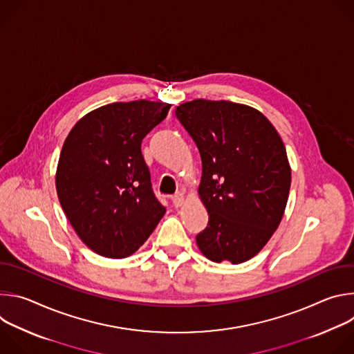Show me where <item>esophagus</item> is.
I'll use <instances>...</instances> for the list:
<instances>
[{
	"label": "esophagus",
	"mask_w": 354,
	"mask_h": 354,
	"mask_svg": "<svg viewBox=\"0 0 354 354\" xmlns=\"http://www.w3.org/2000/svg\"><path fill=\"white\" fill-rule=\"evenodd\" d=\"M171 200H172V205H174V207H180L182 205H183V200H185V197H183V193L182 192H178V193H175L172 197H171Z\"/></svg>",
	"instance_id": "1"
}]
</instances>
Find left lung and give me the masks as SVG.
I'll list each match as a JSON object with an SVG mask.
<instances>
[{
	"instance_id": "1",
	"label": "left lung",
	"mask_w": 354,
	"mask_h": 354,
	"mask_svg": "<svg viewBox=\"0 0 354 354\" xmlns=\"http://www.w3.org/2000/svg\"><path fill=\"white\" fill-rule=\"evenodd\" d=\"M175 115L201 158L198 194L209 224L197 246L213 262L242 263L281 221L291 183L284 144L261 112L228 100L194 99Z\"/></svg>"
}]
</instances>
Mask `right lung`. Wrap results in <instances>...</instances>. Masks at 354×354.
Returning a JSON list of instances; mask_svg holds the SVG:
<instances>
[{
    "label": "right lung",
    "mask_w": 354,
    "mask_h": 354,
    "mask_svg": "<svg viewBox=\"0 0 354 354\" xmlns=\"http://www.w3.org/2000/svg\"><path fill=\"white\" fill-rule=\"evenodd\" d=\"M171 105L116 102L84 116L64 141L56 189L73 228L97 255L130 257L165 214L141 154Z\"/></svg>",
    "instance_id": "add662e5"
}]
</instances>
